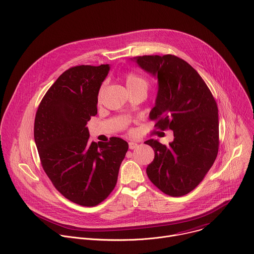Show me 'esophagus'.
Instances as JSON below:
<instances>
[{"instance_id": "34e87169", "label": "esophagus", "mask_w": 254, "mask_h": 254, "mask_svg": "<svg viewBox=\"0 0 254 254\" xmlns=\"http://www.w3.org/2000/svg\"><path fill=\"white\" fill-rule=\"evenodd\" d=\"M136 147H137V143L136 142H134V141H129L128 142V148L130 150H134Z\"/></svg>"}]
</instances>
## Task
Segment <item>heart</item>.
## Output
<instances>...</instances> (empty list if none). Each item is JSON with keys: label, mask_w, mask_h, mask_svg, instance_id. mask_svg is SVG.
I'll return each mask as SVG.
<instances>
[{"label": "heart", "mask_w": 254, "mask_h": 254, "mask_svg": "<svg viewBox=\"0 0 254 254\" xmlns=\"http://www.w3.org/2000/svg\"><path fill=\"white\" fill-rule=\"evenodd\" d=\"M125 78H126V84L129 90H133L136 88H146L147 89V87H148V81L139 74L132 73V72H128V73L126 74ZM103 89H104V84H102L99 87V90L97 93L98 99H100Z\"/></svg>", "instance_id": "1"}]
</instances>
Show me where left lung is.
I'll list each match as a JSON object with an SVG mask.
<instances>
[{
	"label": "left lung",
	"instance_id": "8db88e82",
	"mask_svg": "<svg viewBox=\"0 0 254 254\" xmlns=\"http://www.w3.org/2000/svg\"><path fill=\"white\" fill-rule=\"evenodd\" d=\"M134 60L158 77L159 90L150 119L161 130L174 132L168 146L156 139L144 141L155 152L148 177L163 193L184 196L201 183L218 154L216 100L198 72L178 56L144 55Z\"/></svg>",
	"mask_w": 254,
	"mask_h": 254
}]
</instances>
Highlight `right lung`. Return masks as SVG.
<instances>
[{"instance_id": "right-lung-1", "label": "right lung", "mask_w": 254, "mask_h": 254, "mask_svg": "<svg viewBox=\"0 0 254 254\" xmlns=\"http://www.w3.org/2000/svg\"><path fill=\"white\" fill-rule=\"evenodd\" d=\"M108 64L67 69L42 98L34 123L41 165L66 199L93 207L115 189L128 149L123 138L90 142L87 122L97 114V93Z\"/></svg>"}]
</instances>
